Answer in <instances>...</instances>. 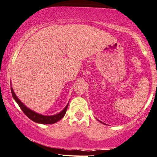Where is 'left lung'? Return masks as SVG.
Here are the masks:
<instances>
[{
  "label": "left lung",
  "instance_id": "obj_1",
  "mask_svg": "<svg viewBox=\"0 0 157 157\" xmlns=\"http://www.w3.org/2000/svg\"><path fill=\"white\" fill-rule=\"evenodd\" d=\"M99 122H101V121H99Z\"/></svg>",
  "mask_w": 157,
  "mask_h": 157
}]
</instances>
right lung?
Wrapping results in <instances>:
<instances>
[{
  "instance_id": "1",
  "label": "right lung",
  "mask_w": 157,
  "mask_h": 157,
  "mask_svg": "<svg viewBox=\"0 0 157 157\" xmlns=\"http://www.w3.org/2000/svg\"><path fill=\"white\" fill-rule=\"evenodd\" d=\"M11 94L12 96H13L14 100L16 101V103L19 105L20 108L21 109V110L24 112V113L29 117V119H31L32 121L35 122L36 123H40V124H53L56 123L59 121H60L63 117H64V115H66L67 108H68V103L67 104V105L65 107V108L63 109L60 113H59L56 115H43L41 114H39L36 112L32 110L31 109L28 108L26 105H24L23 103L20 101V99L18 98L17 96L16 95L15 92H14L12 86L11 87Z\"/></svg>"
}]
</instances>
